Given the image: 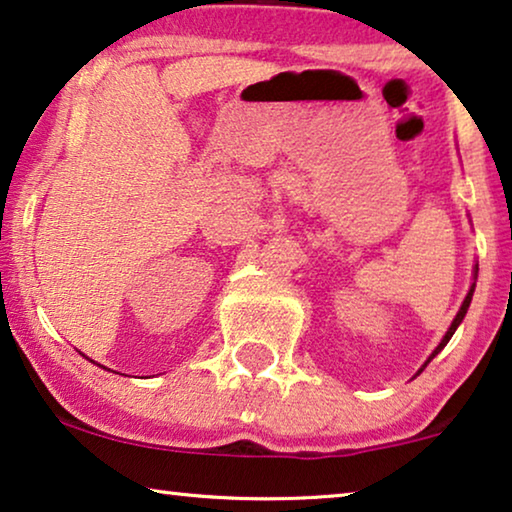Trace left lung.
Returning <instances> with one entry per match:
<instances>
[{"instance_id": "8db88e82", "label": "left lung", "mask_w": 512, "mask_h": 512, "mask_svg": "<svg viewBox=\"0 0 512 512\" xmlns=\"http://www.w3.org/2000/svg\"><path fill=\"white\" fill-rule=\"evenodd\" d=\"M475 275H478V268H475ZM475 279H478V277H475ZM473 291H475V284H471V291H468V293H466V298H464V303H461V307H459L457 317H454V321H452V326H450V328H447L445 338H443V340H440V345H438L436 349H433V354L429 356V361L433 359V356H436V354L440 352V349H443V347L447 345V342H450V338H452V335H454V331H457V328H459V324H461V321H464V317H466V312H468V305H471ZM429 361H426V363H429ZM426 363H424V368H426Z\"/></svg>"}]
</instances>
